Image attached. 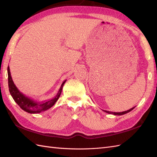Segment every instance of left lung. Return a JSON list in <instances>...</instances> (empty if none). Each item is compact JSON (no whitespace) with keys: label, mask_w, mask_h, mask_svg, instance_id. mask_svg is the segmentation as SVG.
Segmentation results:
<instances>
[{"label":"left lung","mask_w":157,"mask_h":157,"mask_svg":"<svg viewBox=\"0 0 157 157\" xmlns=\"http://www.w3.org/2000/svg\"><path fill=\"white\" fill-rule=\"evenodd\" d=\"M134 108H135V106H134V107H133V108H132V109H130L128 110V111H123V112H119V113L111 112V111H105V110H103V111H105V112L106 113H109V114H113V115H122L126 114V113H128L130 112L131 111H132V110L134 109Z\"/></svg>","instance_id":"8db88e82"}]
</instances>
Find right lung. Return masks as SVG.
I'll list each match as a JSON object with an SVG mask.
<instances>
[{
	"label": "right lung",
	"instance_id": "right-lung-1",
	"mask_svg": "<svg viewBox=\"0 0 157 157\" xmlns=\"http://www.w3.org/2000/svg\"><path fill=\"white\" fill-rule=\"evenodd\" d=\"M7 73L9 92L13 100H14L15 102L20 106V108L23 110V111H25V112H28L29 113H32V114L40 113L41 112L46 111V110H48L50 108H51L52 106L55 104L56 102L58 101L59 98L60 97V95L61 94L63 85L65 84V82L67 81L65 79V80L62 83L57 94H56L54 98H52V99L47 100V101L40 102L36 101L34 99L28 97V96H26L19 90L18 88L16 87L14 82L13 81L9 66L7 67Z\"/></svg>",
	"mask_w": 157,
	"mask_h": 157
}]
</instances>
